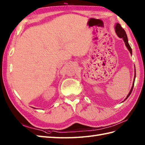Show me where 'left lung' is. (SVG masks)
<instances>
[{
  "label": "left lung",
  "instance_id": "left-lung-1",
  "mask_svg": "<svg viewBox=\"0 0 145 145\" xmlns=\"http://www.w3.org/2000/svg\"><path fill=\"white\" fill-rule=\"evenodd\" d=\"M115 32H116V34L117 35V36H118L119 38H122V39H123V41L125 42V46H126V47L128 48V51H130V54H132V50H131V47H130V46L129 43H128L127 35V34H126V32H125V31L124 30V29L121 27V25H120V24H119L118 23H117L116 24H115ZM135 77H136V71H135V76H134V79H133V85H132V87H131L130 91L129 92V93H128V94L127 95V97L125 98V99L124 100V101H125V100H126L128 97H129L130 95L131 94V92H132V90H133V86H134L135 80Z\"/></svg>",
  "mask_w": 145,
  "mask_h": 145
}]
</instances>
